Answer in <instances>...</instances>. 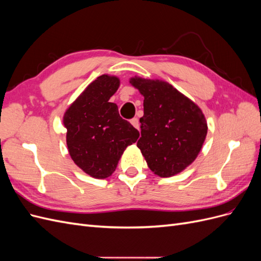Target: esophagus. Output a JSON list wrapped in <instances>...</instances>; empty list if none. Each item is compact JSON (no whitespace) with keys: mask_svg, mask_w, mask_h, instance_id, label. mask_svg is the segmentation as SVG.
I'll return each instance as SVG.
<instances>
[{"mask_svg":"<svg viewBox=\"0 0 261 261\" xmlns=\"http://www.w3.org/2000/svg\"><path fill=\"white\" fill-rule=\"evenodd\" d=\"M130 123H132V125L134 126V127L137 128V129H139V121H138V118H137V117H134V118H132V120H130Z\"/></svg>","mask_w":261,"mask_h":261,"instance_id":"obj_1","label":"esophagus"}]
</instances>
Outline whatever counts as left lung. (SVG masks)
Returning <instances> with one entry per match:
<instances>
[{"label":"left lung","instance_id":"left-lung-1","mask_svg":"<svg viewBox=\"0 0 261 261\" xmlns=\"http://www.w3.org/2000/svg\"><path fill=\"white\" fill-rule=\"evenodd\" d=\"M130 84L145 97L137 147L154 174H177L193 163L206 139L204 115L168 83L135 77Z\"/></svg>","mask_w":261,"mask_h":261}]
</instances>
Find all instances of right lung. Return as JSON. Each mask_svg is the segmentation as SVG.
<instances>
[{"label": "right lung", "instance_id": "add662e5", "mask_svg": "<svg viewBox=\"0 0 261 261\" xmlns=\"http://www.w3.org/2000/svg\"><path fill=\"white\" fill-rule=\"evenodd\" d=\"M118 86L117 77L99 76L63 117L70 158L96 178L111 175L126 147L139 137V132L120 116L117 106L109 102Z\"/></svg>", "mask_w": 261, "mask_h": 261}]
</instances>
